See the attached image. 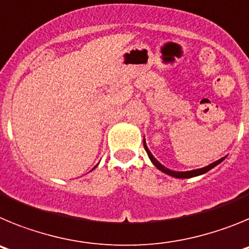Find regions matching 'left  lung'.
Wrapping results in <instances>:
<instances>
[{
    "instance_id": "left-lung-1",
    "label": "left lung",
    "mask_w": 249,
    "mask_h": 249,
    "mask_svg": "<svg viewBox=\"0 0 249 249\" xmlns=\"http://www.w3.org/2000/svg\"><path fill=\"white\" fill-rule=\"evenodd\" d=\"M143 146H144V149H146L147 155H148V157H149V160H151L152 163L155 164V166L157 167L160 171H162V172L166 173V175L171 176V177H175V178H192V177H197V176L204 175L206 172H208V171H211L212 168H214L215 166H218L222 160H224V158H226V157H222L221 160H215V162H213V163H211V164H208V166L203 167V168L192 169V171H186V172H182V171H172V169L167 168V167H164L163 164L160 163V162H158V160L155 158V156L152 155L151 151L148 149V147H147L146 140H144V138H143Z\"/></svg>"
}]
</instances>
